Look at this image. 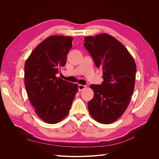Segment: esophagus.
Segmentation results:
<instances>
[{
	"instance_id": "34e87169",
	"label": "esophagus",
	"mask_w": 159,
	"mask_h": 159,
	"mask_svg": "<svg viewBox=\"0 0 159 159\" xmlns=\"http://www.w3.org/2000/svg\"><path fill=\"white\" fill-rule=\"evenodd\" d=\"M85 88H86V86L84 85H81V84H79V85H78V89H79V91H80L84 90Z\"/></svg>"
}]
</instances>
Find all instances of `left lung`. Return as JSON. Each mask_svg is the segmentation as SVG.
<instances>
[{
  "label": "left lung",
  "instance_id": "obj_1",
  "mask_svg": "<svg viewBox=\"0 0 159 159\" xmlns=\"http://www.w3.org/2000/svg\"><path fill=\"white\" fill-rule=\"evenodd\" d=\"M84 46L98 68H102L103 81L90 85L93 98L88 102L95 121L110 124L127 109L134 88L137 66L127 49L108 34L85 36Z\"/></svg>",
  "mask_w": 159,
  "mask_h": 159
}]
</instances>
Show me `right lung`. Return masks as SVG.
<instances>
[{"instance_id": "add662e5", "label": "right lung", "mask_w": 159, "mask_h": 159, "mask_svg": "<svg viewBox=\"0 0 159 159\" xmlns=\"http://www.w3.org/2000/svg\"><path fill=\"white\" fill-rule=\"evenodd\" d=\"M73 38L50 36L28 57L25 65V84L35 111L43 121L55 124L68 115L76 93L77 84L56 75L66 65Z\"/></svg>"}]
</instances>
